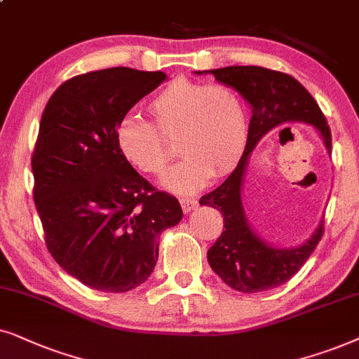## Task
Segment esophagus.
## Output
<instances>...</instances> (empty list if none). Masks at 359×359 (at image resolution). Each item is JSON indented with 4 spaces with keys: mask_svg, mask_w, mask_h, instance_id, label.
I'll use <instances>...</instances> for the list:
<instances>
[{
    "mask_svg": "<svg viewBox=\"0 0 359 359\" xmlns=\"http://www.w3.org/2000/svg\"><path fill=\"white\" fill-rule=\"evenodd\" d=\"M180 207H182L185 213H189V212H192V210L198 207V202L195 198L185 197V198H180Z\"/></svg>",
    "mask_w": 359,
    "mask_h": 359,
    "instance_id": "esophagus-1",
    "label": "esophagus"
}]
</instances>
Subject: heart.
Returning a JSON list of instances; mask_svg holds the SVG:
<instances>
[{
	"label": "heart",
	"mask_w": 359,
	"mask_h": 359,
	"mask_svg": "<svg viewBox=\"0 0 359 359\" xmlns=\"http://www.w3.org/2000/svg\"><path fill=\"white\" fill-rule=\"evenodd\" d=\"M151 123L124 118L116 144L130 164L147 175H162L174 156L182 159L165 175L164 185L179 194L203 187L210 177L235 169L248 141V111L240 95L222 83L180 76L165 85L147 104Z\"/></svg>",
	"instance_id": "heart-1"
}]
</instances>
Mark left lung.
<instances>
[{"label":"left lung","instance_id":"1","mask_svg":"<svg viewBox=\"0 0 359 359\" xmlns=\"http://www.w3.org/2000/svg\"><path fill=\"white\" fill-rule=\"evenodd\" d=\"M210 74L219 83L235 88L251 104L252 116L245 152L236 169L219 187L200 198V205L217 208L224 223L223 233L207 252L208 264L231 289L246 294L262 292L279 287L297 274L322 240L325 222L299 248L277 250L266 245L250 228L241 203L248 159L266 133L285 123L312 124L322 135L328 152H332V133L317 102L292 75L255 65L224 67L210 70Z\"/></svg>","mask_w":359,"mask_h":359}]
</instances>
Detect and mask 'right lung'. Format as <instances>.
Here are the masks:
<instances>
[{
  "instance_id": "right-lung-1",
  "label": "right lung",
  "mask_w": 359,
  "mask_h": 359,
  "mask_svg": "<svg viewBox=\"0 0 359 359\" xmlns=\"http://www.w3.org/2000/svg\"><path fill=\"white\" fill-rule=\"evenodd\" d=\"M164 80L128 67L88 72L62 83L42 113L31 164L46 246L95 290L146 283L161 233L182 219L179 200L152 187L116 144L118 124Z\"/></svg>"
}]
</instances>
